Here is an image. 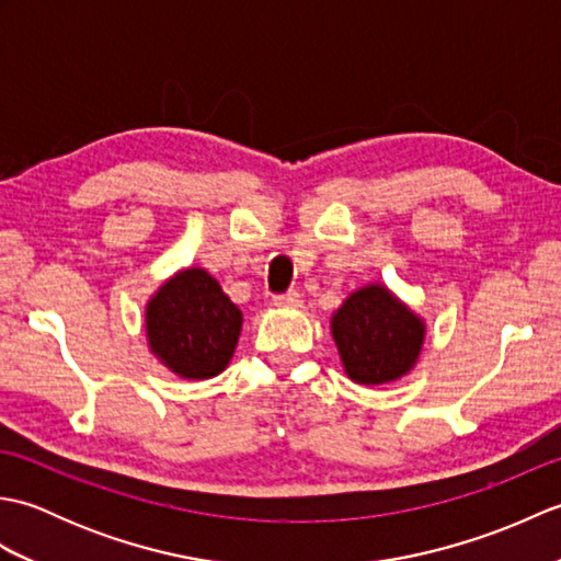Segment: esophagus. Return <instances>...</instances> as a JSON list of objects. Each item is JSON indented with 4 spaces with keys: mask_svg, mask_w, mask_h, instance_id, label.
I'll list each match as a JSON object with an SVG mask.
<instances>
[{
    "mask_svg": "<svg viewBox=\"0 0 561 561\" xmlns=\"http://www.w3.org/2000/svg\"><path fill=\"white\" fill-rule=\"evenodd\" d=\"M272 304L279 308H296V306H301V296H299V291H284V294L272 296Z\"/></svg>",
    "mask_w": 561,
    "mask_h": 561,
    "instance_id": "1",
    "label": "esophagus"
}]
</instances>
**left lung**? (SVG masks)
Returning <instances> with one entry per match:
<instances>
[{
	"label": "left lung",
	"instance_id": "obj_1",
	"mask_svg": "<svg viewBox=\"0 0 561 561\" xmlns=\"http://www.w3.org/2000/svg\"><path fill=\"white\" fill-rule=\"evenodd\" d=\"M330 328L344 371L364 386L390 383L408 374L424 344L422 318L380 284L350 294Z\"/></svg>",
	"mask_w": 561,
	"mask_h": 561
}]
</instances>
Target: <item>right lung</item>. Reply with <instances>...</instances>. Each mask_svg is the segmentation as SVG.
Here are the masks:
<instances>
[{
    "mask_svg": "<svg viewBox=\"0 0 561 561\" xmlns=\"http://www.w3.org/2000/svg\"><path fill=\"white\" fill-rule=\"evenodd\" d=\"M243 316L202 267L181 270L147 304L151 352L173 374L202 380L221 374L233 356Z\"/></svg>",
    "mask_w": 561,
    "mask_h": 561,
    "instance_id": "1",
    "label": "right lung"
}]
</instances>
